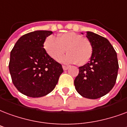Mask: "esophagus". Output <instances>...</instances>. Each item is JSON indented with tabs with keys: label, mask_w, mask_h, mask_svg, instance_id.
Returning <instances> with one entry per match:
<instances>
[{
	"label": "esophagus",
	"mask_w": 127,
	"mask_h": 127,
	"mask_svg": "<svg viewBox=\"0 0 127 127\" xmlns=\"http://www.w3.org/2000/svg\"><path fill=\"white\" fill-rule=\"evenodd\" d=\"M68 68H69V66H65V65H63V68L64 71H66V70H67Z\"/></svg>",
	"instance_id": "esophagus-1"
}]
</instances>
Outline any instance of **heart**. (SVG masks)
Instances as JSON below:
<instances>
[{"instance_id": "obj_1", "label": "heart", "mask_w": 127, "mask_h": 127, "mask_svg": "<svg viewBox=\"0 0 127 127\" xmlns=\"http://www.w3.org/2000/svg\"><path fill=\"white\" fill-rule=\"evenodd\" d=\"M44 47L47 54L54 61H59L65 52H68L61 59L64 63L84 65L92 56L93 47L87 37L74 32H67L57 37L50 35L45 40Z\"/></svg>"}]
</instances>
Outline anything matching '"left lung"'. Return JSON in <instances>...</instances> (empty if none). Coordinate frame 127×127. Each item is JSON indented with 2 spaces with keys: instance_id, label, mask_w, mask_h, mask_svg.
I'll use <instances>...</instances> for the list:
<instances>
[{
  "instance_id": "8db88e82",
  "label": "left lung",
  "mask_w": 127,
  "mask_h": 127,
  "mask_svg": "<svg viewBox=\"0 0 127 127\" xmlns=\"http://www.w3.org/2000/svg\"><path fill=\"white\" fill-rule=\"evenodd\" d=\"M86 36L92 44V56L88 63L79 67L74 84L83 97L97 99L115 85L119 63L116 51L106 38L91 32H87Z\"/></svg>"
}]
</instances>
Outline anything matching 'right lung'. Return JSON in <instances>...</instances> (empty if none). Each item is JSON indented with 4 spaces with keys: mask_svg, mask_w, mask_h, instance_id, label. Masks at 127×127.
<instances>
[{
    "mask_svg": "<svg viewBox=\"0 0 127 127\" xmlns=\"http://www.w3.org/2000/svg\"><path fill=\"white\" fill-rule=\"evenodd\" d=\"M51 31H35L23 35L11 52L8 68L12 81L21 94L32 97L48 94L63 72L62 65L47 54L45 40Z\"/></svg>",
    "mask_w": 127,
    "mask_h": 127,
    "instance_id": "right-lung-1",
    "label": "right lung"
}]
</instances>
